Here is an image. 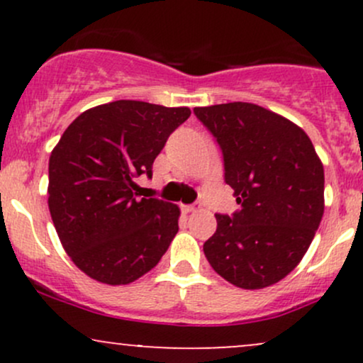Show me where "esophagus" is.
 <instances>
[{
	"label": "esophagus",
	"mask_w": 363,
	"mask_h": 363,
	"mask_svg": "<svg viewBox=\"0 0 363 363\" xmlns=\"http://www.w3.org/2000/svg\"><path fill=\"white\" fill-rule=\"evenodd\" d=\"M181 210H182V213H193V211H196V206L194 205H182L181 206Z\"/></svg>",
	"instance_id": "34e87169"
}]
</instances>
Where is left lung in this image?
Returning <instances> with one entry per match:
<instances>
[{"label":"left lung","instance_id":"8db88e82","mask_svg":"<svg viewBox=\"0 0 363 363\" xmlns=\"http://www.w3.org/2000/svg\"><path fill=\"white\" fill-rule=\"evenodd\" d=\"M223 153L225 182L240 210L215 215L203 245L232 285L257 290L301 262L324 213V169L309 136L280 114L249 102L194 107Z\"/></svg>","mask_w":363,"mask_h":363}]
</instances>
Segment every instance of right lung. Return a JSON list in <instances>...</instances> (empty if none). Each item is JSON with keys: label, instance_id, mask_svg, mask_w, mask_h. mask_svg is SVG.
I'll list each match as a JSON object with an SVG mask.
<instances>
[{"label": "right lung", "instance_id": "add662e5", "mask_svg": "<svg viewBox=\"0 0 363 363\" xmlns=\"http://www.w3.org/2000/svg\"><path fill=\"white\" fill-rule=\"evenodd\" d=\"M187 107L116 101L82 112L49 158L48 205L66 254L83 273L128 285L155 268L179 230L177 205L138 198Z\"/></svg>", "mask_w": 363, "mask_h": 363}]
</instances>
